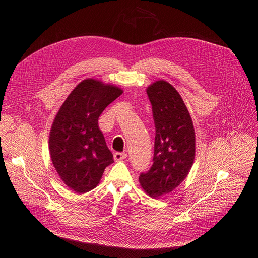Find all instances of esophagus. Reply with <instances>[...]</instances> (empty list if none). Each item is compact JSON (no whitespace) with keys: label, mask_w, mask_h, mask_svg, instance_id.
Listing matches in <instances>:
<instances>
[{"label":"esophagus","mask_w":258,"mask_h":258,"mask_svg":"<svg viewBox=\"0 0 258 258\" xmlns=\"http://www.w3.org/2000/svg\"><path fill=\"white\" fill-rule=\"evenodd\" d=\"M127 154L126 153H115L114 154V159L115 161H121V160H124L126 159Z\"/></svg>","instance_id":"esophagus-1"}]
</instances>
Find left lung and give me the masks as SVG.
Masks as SVG:
<instances>
[{
    "mask_svg": "<svg viewBox=\"0 0 258 258\" xmlns=\"http://www.w3.org/2000/svg\"><path fill=\"white\" fill-rule=\"evenodd\" d=\"M156 127L154 163L141 173L139 182L154 199L171 192L187 177L196 155V134L187 107L178 93L165 80L146 89Z\"/></svg>",
    "mask_w": 258,
    "mask_h": 258,
    "instance_id": "1",
    "label": "left lung"
}]
</instances>
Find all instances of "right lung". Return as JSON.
Segmentation results:
<instances>
[{
  "mask_svg": "<svg viewBox=\"0 0 258 258\" xmlns=\"http://www.w3.org/2000/svg\"><path fill=\"white\" fill-rule=\"evenodd\" d=\"M123 93L96 79H85L67 97L54 118L49 137L53 166L62 182L77 194L94 189L114 162L98 118Z\"/></svg>",
  "mask_w": 258,
  "mask_h": 258,
  "instance_id": "1",
  "label": "right lung"
}]
</instances>
